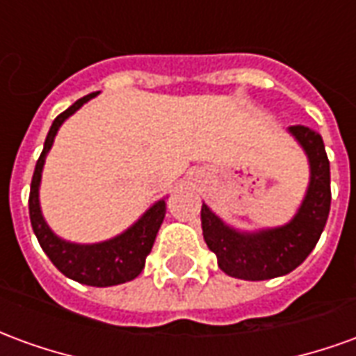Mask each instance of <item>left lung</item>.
<instances>
[{
	"mask_svg": "<svg viewBox=\"0 0 356 356\" xmlns=\"http://www.w3.org/2000/svg\"><path fill=\"white\" fill-rule=\"evenodd\" d=\"M288 131L305 150L311 168L307 194L290 223L276 229L242 232L223 223L202 204V232L217 255L219 268L242 280H268L291 273L305 261L321 238L330 213V162L322 137L305 125Z\"/></svg>",
	"mask_w": 356,
	"mask_h": 356,
	"instance_id": "1",
	"label": "left lung"
}]
</instances>
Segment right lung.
Masks as SVG:
<instances>
[{
    "label": "right lung",
    "mask_w": 356,
    "mask_h": 356,
    "mask_svg": "<svg viewBox=\"0 0 356 356\" xmlns=\"http://www.w3.org/2000/svg\"><path fill=\"white\" fill-rule=\"evenodd\" d=\"M97 93H89L74 102L70 108H66L63 114L55 118L51 125L47 139L43 145L40 160L35 163L34 175H32V185H30V223L38 236V242L42 250L47 254L51 263L68 278L76 282L97 286V288H106V286H116L133 280L135 276L140 275L145 268V259L154 246L156 234L160 231L163 217H165V200H158L148 208L137 223H133L127 231L118 234L114 238L104 240L99 244H74L66 240L58 238L55 232L51 231L49 225L45 223L40 208V183H42V171L45 163V156L53 147V140L57 135L58 127L65 124L66 118H70L80 110L88 101H91Z\"/></svg>",
    "instance_id": "add662e5"
}]
</instances>
